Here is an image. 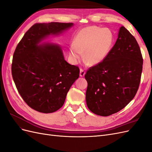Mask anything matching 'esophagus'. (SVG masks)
I'll use <instances>...</instances> for the list:
<instances>
[{"mask_svg": "<svg viewBox=\"0 0 152 152\" xmlns=\"http://www.w3.org/2000/svg\"><path fill=\"white\" fill-rule=\"evenodd\" d=\"M85 73H86V72L83 70V69H80V77H84L85 75Z\"/></svg>", "mask_w": 152, "mask_h": 152, "instance_id": "1", "label": "esophagus"}]
</instances>
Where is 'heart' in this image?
I'll return each mask as SVG.
<instances>
[{
	"label": "heart",
	"instance_id": "obj_1",
	"mask_svg": "<svg viewBox=\"0 0 152 152\" xmlns=\"http://www.w3.org/2000/svg\"><path fill=\"white\" fill-rule=\"evenodd\" d=\"M113 31L107 28L91 26L82 28L69 46V56L73 63L79 62L84 53V59L91 65L102 63L107 57L114 43Z\"/></svg>",
	"mask_w": 152,
	"mask_h": 152
}]
</instances>
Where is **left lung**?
I'll return each mask as SVG.
<instances>
[{"label":"left lung","mask_w":152,"mask_h":152,"mask_svg":"<svg viewBox=\"0 0 152 152\" xmlns=\"http://www.w3.org/2000/svg\"><path fill=\"white\" fill-rule=\"evenodd\" d=\"M142 62L134 37L121 26L107 57L89 68L85 74L86 99L91 111L107 117L126 107L138 90Z\"/></svg>","instance_id":"8db88e82"}]
</instances>
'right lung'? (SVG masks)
<instances>
[{"label":"right lung","mask_w":152,"mask_h":152,"mask_svg":"<svg viewBox=\"0 0 152 152\" xmlns=\"http://www.w3.org/2000/svg\"><path fill=\"white\" fill-rule=\"evenodd\" d=\"M72 26V23H35L25 34L14 53L12 79L23 99L36 111H57L79 77V68L65 60L58 44L39 45L46 37L58 35Z\"/></svg>","instance_id":"1"}]
</instances>
